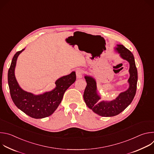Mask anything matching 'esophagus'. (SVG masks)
<instances>
[{
    "label": "esophagus",
    "instance_id": "obj_1",
    "mask_svg": "<svg viewBox=\"0 0 154 154\" xmlns=\"http://www.w3.org/2000/svg\"><path fill=\"white\" fill-rule=\"evenodd\" d=\"M83 70L81 69H79L76 71V76L77 79H81L82 78V75H83Z\"/></svg>",
    "mask_w": 154,
    "mask_h": 154
}]
</instances>
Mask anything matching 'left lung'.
Here are the masks:
<instances>
[{
	"label": "left lung",
	"instance_id": "1",
	"mask_svg": "<svg viewBox=\"0 0 154 154\" xmlns=\"http://www.w3.org/2000/svg\"><path fill=\"white\" fill-rule=\"evenodd\" d=\"M115 50L123 60L129 63V87L126 91L121 93L112 100H100L101 97L97 90L95 79L90 75L85 76L87 85L83 94L84 100L88 107L93 112L103 117L114 116L124 111L132 102L137 91L138 72L134 55L122 45H117Z\"/></svg>",
	"mask_w": 154,
	"mask_h": 154
}]
</instances>
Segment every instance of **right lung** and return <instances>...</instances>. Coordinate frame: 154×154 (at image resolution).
Returning <instances> with one entry per match:
<instances>
[{
	"mask_svg": "<svg viewBox=\"0 0 154 154\" xmlns=\"http://www.w3.org/2000/svg\"><path fill=\"white\" fill-rule=\"evenodd\" d=\"M25 49L14 55L8 72V83L11 99L15 105L22 112L35 119L51 116L60 104L64 93L76 80L75 72L63 76L55 82V88L40 94H34L24 91L18 84L14 71L19 54Z\"/></svg>",
	"mask_w": 154,
	"mask_h": 154,
	"instance_id": "1",
	"label": "right lung"
}]
</instances>
